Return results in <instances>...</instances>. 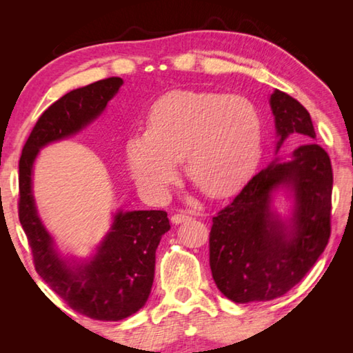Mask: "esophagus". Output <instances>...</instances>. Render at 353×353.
<instances>
[{"instance_id":"1","label":"esophagus","mask_w":353,"mask_h":353,"mask_svg":"<svg viewBox=\"0 0 353 353\" xmlns=\"http://www.w3.org/2000/svg\"><path fill=\"white\" fill-rule=\"evenodd\" d=\"M190 219H191L190 214H174V215L171 216V221L174 223V224H181V223L188 221Z\"/></svg>"}]
</instances>
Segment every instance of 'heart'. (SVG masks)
Listing matches in <instances>:
<instances>
[{
  "mask_svg": "<svg viewBox=\"0 0 353 353\" xmlns=\"http://www.w3.org/2000/svg\"><path fill=\"white\" fill-rule=\"evenodd\" d=\"M264 119L244 95L176 91L157 100L147 130L127 139V165L142 190L162 197L176 182L179 161L209 197L241 190L262 156Z\"/></svg>",
  "mask_w": 353,
  "mask_h": 353,
  "instance_id": "obj_1",
  "label": "heart"
}]
</instances>
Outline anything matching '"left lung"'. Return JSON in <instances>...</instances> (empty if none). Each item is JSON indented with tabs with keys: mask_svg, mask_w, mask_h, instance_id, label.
<instances>
[{
	"mask_svg": "<svg viewBox=\"0 0 353 353\" xmlns=\"http://www.w3.org/2000/svg\"><path fill=\"white\" fill-rule=\"evenodd\" d=\"M270 108L276 153L290 137L305 142L288 161L274 157L212 219L209 265L216 288L235 303L283 296L316 264L331 235L332 167L311 142L316 132L308 110L279 89L270 95ZM281 189L293 200L288 217L272 206Z\"/></svg>",
	"mask_w": 353,
	"mask_h": 353,
	"instance_id": "left-lung-1",
	"label": "left lung"
}]
</instances>
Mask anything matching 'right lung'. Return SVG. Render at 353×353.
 I'll use <instances>...</instances> for the list:
<instances>
[{
	"instance_id": "1",
	"label": "right lung",
	"mask_w": 353,
	"mask_h": 353,
	"mask_svg": "<svg viewBox=\"0 0 353 353\" xmlns=\"http://www.w3.org/2000/svg\"><path fill=\"white\" fill-rule=\"evenodd\" d=\"M123 83V79L109 77L52 103L37 119L19 159V221L37 274L74 311L106 321L130 317L145 305L154 279L156 249L171 228L167 212L118 209L94 254L80 261L63 256L37 214L33 165L45 145L94 123Z\"/></svg>"
}]
</instances>
